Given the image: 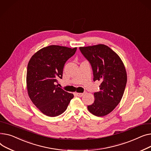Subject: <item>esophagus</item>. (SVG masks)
I'll list each match as a JSON object with an SVG mask.
<instances>
[{"mask_svg":"<svg viewBox=\"0 0 151 151\" xmlns=\"http://www.w3.org/2000/svg\"><path fill=\"white\" fill-rule=\"evenodd\" d=\"M76 95L78 96V97H82L83 95V93H76Z\"/></svg>","mask_w":151,"mask_h":151,"instance_id":"34e87169","label":"esophagus"}]
</instances>
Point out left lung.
Segmentation results:
<instances>
[{"label": "left lung", "instance_id": "1", "mask_svg": "<svg viewBox=\"0 0 151 151\" xmlns=\"http://www.w3.org/2000/svg\"><path fill=\"white\" fill-rule=\"evenodd\" d=\"M79 49L91 65L93 81L101 82L100 91L94 93L95 100L88 109L95 116H104L115 109L124 94L127 79L124 65L116 53L104 44Z\"/></svg>", "mask_w": 151, "mask_h": 151}]
</instances>
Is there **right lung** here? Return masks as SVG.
Returning a JSON list of instances; mask_svg holds the SVG:
<instances>
[{"mask_svg": "<svg viewBox=\"0 0 151 151\" xmlns=\"http://www.w3.org/2000/svg\"><path fill=\"white\" fill-rule=\"evenodd\" d=\"M77 47L51 45L37 51L31 57L27 70V89L30 99L46 116L63 113L73 97L56 85L62 78L66 61L74 55Z\"/></svg>", "mask_w": 151, "mask_h": 151, "instance_id": "right-lung-1", "label": "right lung"}]
</instances>
